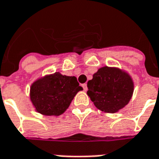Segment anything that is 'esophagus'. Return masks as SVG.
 Wrapping results in <instances>:
<instances>
[{
  "label": "esophagus",
  "instance_id": "1",
  "mask_svg": "<svg viewBox=\"0 0 159 159\" xmlns=\"http://www.w3.org/2000/svg\"><path fill=\"white\" fill-rule=\"evenodd\" d=\"M82 87H83L84 90H87V84H82Z\"/></svg>",
  "mask_w": 159,
  "mask_h": 159
}]
</instances>
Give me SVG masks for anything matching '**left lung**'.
I'll list each match as a JSON object with an SVG mask.
<instances>
[{"mask_svg": "<svg viewBox=\"0 0 159 159\" xmlns=\"http://www.w3.org/2000/svg\"><path fill=\"white\" fill-rule=\"evenodd\" d=\"M87 87V93L93 104L102 111L111 114L127 105L134 92L131 77L119 69L108 66L93 74Z\"/></svg>", "mask_w": 159, "mask_h": 159, "instance_id": "left-lung-1", "label": "left lung"}]
</instances>
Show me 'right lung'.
Returning a JSON list of instances; mask_svg holds the SVG:
<instances>
[{"label": "right lung", "instance_id": "right-lung-1", "mask_svg": "<svg viewBox=\"0 0 159 159\" xmlns=\"http://www.w3.org/2000/svg\"><path fill=\"white\" fill-rule=\"evenodd\" d=\"M82 89L76 77L56 72L34 82L30 94L38 113L58 116L68 109L74 97Z\"/></svg>", "mask_w": 159, "mask_h": 159}]
</instances>
